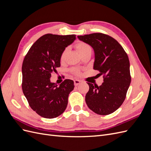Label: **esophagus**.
I'll return each instance as SVG.
<instances>
[{"mask_svg": "<svg viewBox=\"0 0 151 151\" xmlns=\"http://www.w3.org/2000/svg\"><path fill=\"white\" fill-rule=\"evenodd\" d=\"M74 85L76 86H78L80 83H81V81H79V80H74Z\"/></svg>", "mask_w": 151, "mask_h": 151, "instance_id": "esophagus-1", "label": "esophagus"}]
</instances>
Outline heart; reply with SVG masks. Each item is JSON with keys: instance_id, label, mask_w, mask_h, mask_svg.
I'll list each match as a JSON object with an SVG mask.
<instances>
[{"instance_id": "obj_1", "label": "heart", "mask_w": 151, "mask_h": 151, "mask_svg": "<svg viewBox=\"0 0 151 151\" xmlns=\"http://www.w3.org/2000/svg\"><path fill=\"white\" fill-rule=\"evenodd\" d=\"M76 48L81 55H82L83 54L86 53L88 52L92 51V50H91V48L89 45L84 42H79L78 43H77L76 45ZM67 52H68V48H65L62 53L61 56H60L61 61H63V60H64V58L67 53ZM73 72H74L76 74H79V71L77 69H74L73 70Z\"/></svg>"}]
</instances>
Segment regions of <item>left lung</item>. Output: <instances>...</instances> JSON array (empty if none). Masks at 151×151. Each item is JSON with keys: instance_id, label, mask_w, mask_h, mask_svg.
<instances>
[{"instance_id": "obj_1", "label": "left lung", "mask_w": 151, "mask_h": 151, "mask_svg": "<svg viewBox=\"0 0 151 151\" xmlns=\"http://www.w3.org/2000/svg\"><path fill=\"white\" fill-rule=\"evenodd\" d=\"M77 38L93 48L94 52L93 69L103 75L99 86L88 83L89 90L86 103L93 111L106 115L115 111L125 99L131 77L127 54L116 40L103 33H93Z\"/></svg>"}]
</instances>
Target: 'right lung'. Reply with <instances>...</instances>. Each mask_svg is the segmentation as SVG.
<instances>
[{"label":"right lung","instance_id":"1","mask_svg":"<svg viewBox=\"0 0 151 151\" xmlns=\"http://www.w3.org/2000/svg\"><path fill=\"white\" fill-rule=\"evenodd\" d=\"M76 39L75 35H45L25 56L22 66V91L30 107L43 118H56L67 108L74 81L66 79L58 86L50 81V77L60 67L62 53Z\"/></svg>","mask_w":151,"mask_h":151}]
</instances>
